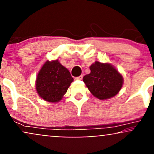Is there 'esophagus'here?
<instances>
[{"label": "esophagus", "mask_w": 154, "mask_h": 154, "mask_svg": "<svg viewBox=\"0 0 154 154\" xmlns=\"http://www.w3.org/2000/svg\"><path fill=\"white\" fill-rule=\"evenodd\" d=\"M82 77H83V76L82 75H80V76H79V77H76V79H78V80H82Z\"/></svg>", "instance_id": "1"}]
</instances>
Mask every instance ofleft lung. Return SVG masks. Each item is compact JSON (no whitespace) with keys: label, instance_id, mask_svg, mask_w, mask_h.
Instances as JSON below:
<instances>
[{"label":"left lung","instance_id":"1","mask_svg":"<svg viewBox=\"0 0 154 154\" xmlns=\"http://www.w3.org/2000/svg\"><path fill=\"white\" fill-rule=\"evenodd\" d=\"M90 69L91 73L84 76L83 81L95 97L100 100L108 99L119 93L123 78L114 66L95 61Z\"/></svg>","mask_w":154,"mask_h":154}]
</instances>
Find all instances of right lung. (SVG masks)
Returning <instances> with one entry per match:
<instances>
[{
  "label": "right lung",
  "mask_w": 154,
  "mask_h": 154,
  "mask_svg": "<svg viewBox=\"0 0 154 154\" xmlns=\"http://www.w3.org/2000/svg\"><path fill=\"white\" fill-rule=\"evenodd\" d=\"M72 81L70 72L58 60L48 61L38 75L37 92L46 101L58 102L66 93Z\"/></svg>",
  "instance_id": "1"
}]
</instances>
